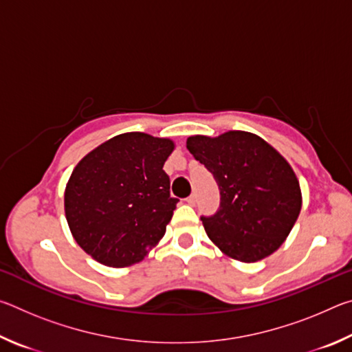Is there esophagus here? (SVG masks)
<instances>
[{"label":"esophagus","mask_w":352,"mask_h":352,"mask_svg":"<svg viewBox=\"0 0 352 352\" xmlns=\"http://www.w3.org/2000/svg\"><path fill=\"white\" fill-rule=\"evenodd\" d=\"M195 201H197V199H195V195L192 194V195H189V197L186 199V204L188 205H190V206H194L195 205Z\"/></svg>","instance_id":"1"}]
</instances>
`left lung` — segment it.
Instances as JSON below:
<instances>
[{
  "label": "left lung",
  "mask_w": 352,
  "mask_h": 352,
  "mask_svg": "<svg viewBox=\"0 0 352 352\" xmlns=\"http://www.w3.org/2000/svg\"><path fill=\"white\" fill-rule=\"evenodd\" d=\"M192 157L216 178L220 208L201 217L210 239L230 258L256 262L283 245L301 211L300 182L281 153L261 136L230 130L194 135Z\"/></svg>",
  "instance_id": "obj_1"
}]
</instances>
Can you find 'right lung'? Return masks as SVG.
<instances>
[{
  "mask_svg": "<svg viewBox=\"0 0 352 352\" xmlns=\"http://www.w3.org/2000/svg\"><path fill=\"white\" fill-rule=\"evenodd\" d=\"M169 138L130 132L83 157L65 188V216L83 252L109 267H129L162 241L178 199L163 166Z\"/></svg>",
  "mask_w": 352,
  "mask_h": 352,
  "instance_id": "obj_1",
  "label": "right lung"
}]
</instances>
